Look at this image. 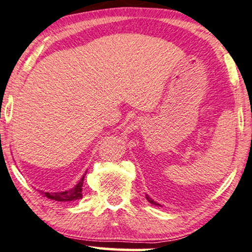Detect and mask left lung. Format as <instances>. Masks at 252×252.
<instances>
[{
	"label": "left lung",
	"instance_id": "left-lung-1",
	"mask_svg": "<svg viewBox=\"0 0 252 252\" xmlns=\"http://www.w3.org/2000/svg\"><path fill=\"white\" fill-rule=\"evenodd\" d=\"M145 196H146V199L147 200H149V202L151 203V204H153V205H157V206H161L160 205V204L159 203H157V202H154V200L152 199V198H151V197L149 196V194H145Z\"/></svg>",
	"mask_w": 252,
	"mask_h": 252
}]
</instances>
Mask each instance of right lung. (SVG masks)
Returning <instances> with one entry per match:
<instances>
[{
  "label": "right lung",
  "instance_id": "1",
  "mask_svg": "<svg viewBox=\"0 0 252 252\" xmlns=\"http://www.w3.org/2000/svg\"><path fill=\"white\" fill-rule=\"evenodd\" d=\"M84 177H85V174H84L82 179L79 180V182L70 190L60 191V192H46V191L40 190V192H41L43 196H46L47 198L56 200V202H72V200L80 199L83 197Z\"/></svg>",
  "mask_w": 252,
  "mask_h": 252
}]
</instances>
